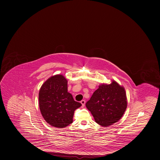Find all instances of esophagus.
Instances as JSON below:
<instances>
[{
	"label": "esophagus",
	"instance_id": "34e87169",
	"mask_svg": "<svg viewBox=\"0 0 160 160\" xmlns=\"http://www.w3.org/2000/svg\"><path fill=\"white\" fill-rule=\"evenodd\" d=\"M80 102H81L82 106H84V105H85V104H86V100H81Z\"/></svg>",
	"mask_w": 160,
	"mask_h": 160
}]
</instances>
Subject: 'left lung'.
I'll return each mask as SVG.
<instances>
[{
    "mask_svg": "<svg viewBox=\"0 0 160 160\" xmlns=\"http://www.w3.org/2000/svg\"><path fill=\"white\" fill-rule=\"evenodd\" d=\"M86 106L97 124L109 127L121 119L127 108L125 89L115 80L110 84L102 83Z\"/></svg>",
    "mask_w": 160,
    "mask_h": 160,
    "instance_id": "left-lung-1",
    "label": "left lung"
}]
</instances>
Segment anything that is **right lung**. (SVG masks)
Here are the masks:
<instances>
[{
	"label": "right lung",
	"instance_id": "1",
	"mask_svg": "<svg viewBox=\"0 0 160 160\" xmlns=\"http://www.w3.org/2000/svg\"><path fill=\"white\" fill-rule=\"evenodd\" d=\"M39 106L48 124L63 128L72 122L74 112L82 104L74 100L72 95L67 91V80L62 74H56L41 86Z\"/></svg>",
	"mask_w": 160,
	"mask_h": 160
}]
</instances>
